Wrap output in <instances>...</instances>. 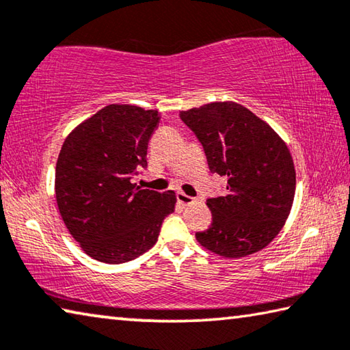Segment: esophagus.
Wrapping results in <instances>:
<instances>
[{
    "mask_svg": "<svg viewBox=\"0 0 350 350\" xmlns=\"http://www.w3.org/2000/svg\"><path fill=\"white\" fill-rule=\"evenodd\" d=\"M177 202L182 204V205H191V204L196 202V199L188 196V194H185V193L179 191V193H177Z\"/></svg>",
    "mask_w": 350,
    "mask_h": 350,
    "instance_id": "34e87169",
    "label": "esophagus"
}]
</instances>
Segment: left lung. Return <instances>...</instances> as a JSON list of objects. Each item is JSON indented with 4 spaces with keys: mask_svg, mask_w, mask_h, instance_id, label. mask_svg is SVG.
<instances>
[{
    "mask_svg": "<svg viewBox=\"0 0 350 350\" xmlns=\"http://www.w3.org/2000/svg\"><path fill=\"white\" fill-rule=\"evenodd\" d=\"M204 146L211 173L227 177V194L206 200L213 221L196 239L233 259L267 247L281 232L295 198L292 154L267 122L236 102L180 111Z\"/></svg>",
    "mask_w": 350,
    "mask_h": 350,
    "instance_id": "obj_1",
    "label": "left lung"
}]
</instances>
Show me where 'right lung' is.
<instances>
[{
	"instance_id": "add662e5",
	"label": "right lung",
	"mask_w": 350,
	"mask_h": 350,
	"mask_svg": "<svg viewBox=\"0 0 350 350\" xmlns=\"http://www.w3.org/2000/svg\"><path fill=\"white\" fill-rule=\"evenodd\" d=\"M159 120L156 109L108 105L77 125L58 154V211L81 250L100 262H128L150 250L174 211V191L140 189L131 182L146 168Z\"/></svg>"
}]
</instances>
